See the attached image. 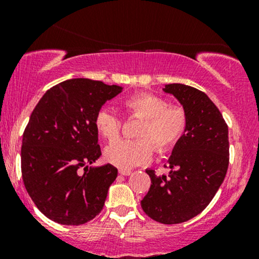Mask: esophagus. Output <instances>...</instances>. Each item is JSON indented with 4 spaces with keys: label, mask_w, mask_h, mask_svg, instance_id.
Masks as SVG:
<instances>
[{
    "label": "esophagus",
    "mask_w": 259,
    "mask_h": 259,
    "mask_svg": "<svg viewBox=\"0 0 259 259\" xmlns=\"http://www.w3.org/2000/svg\"><path fill=\"white\" fill-rule=\"evenodd\" d=\"M119 174L124 175V177H129V175H132V171H130V170H123V169H120Z\"/></svg>",
    "instance_id": "obj_1"
}]
</instances>
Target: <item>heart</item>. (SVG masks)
Returning a JSON list of instances; mask_svg holds the SVG:
<instances>
[{"label":"heart","instance_id":"1","mask_svg":"<svg viewBox=\"0 0 259 259\" xmlns=\"http://www.w3.org/2000/svg\"><path fill=\"white\" fill-rule=\"evenodd\" d=\"M127 115L145 118L140 126L139 140L123 139L106 147L105 158L120 169L145 165L153 158L154 146L159 152L171 150L183 138L187 126V115L180 106H169L163 97L140 92L124 101ZM95 125L103 138L115 140L123 127V118L111 107H101L95 114Z\"/></svg>","mask_w":259,"mask_h":259}]
</instances>
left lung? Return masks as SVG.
Segmentation results:
<instances>
[{"label":"left lung","mask_w":259,"mask_h":259,"mask_svg":"<svg viewBox=\"0 0 259 259\" xmlns=\"http://www.w3.org/2000/svg\"><path fill=\"white\" fill-rule=\"evenodd\" d=\"M163 91L181 103L187 126L168 159V177L146 170L151 187L141 207L153 221L179 224L200 214L224 181L229 165L228 125L204 92L184 84H168Z\"/></svg>","instance_id":"left-lung-1"}]
</instances>
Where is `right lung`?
Returning a JSON list of instances; mask_svg holds the SVG:
<instances>
[{
	"mask_svg": "<svg viewBox=\"0 0 259 259\" xmlns=\"http://www.w3.org/2000/svg\"><path fill=\"white\" fill-rule=\"evenodd\" d=\"M121 90L69 79L47 90L32 111L23 134L22 177L31 200L51 221L81 225L102 210L118 169L89 167L101 156L95 114Z\"/></svg>",
	"mask_w": 259,
	"mask_h": 259,
	"instance_id": "obj_1",
	"label": "right lung"
}]
</instances>
